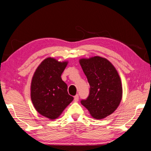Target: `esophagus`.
<instances>
[{"label": "esophagus", "instance_id": "esophagus-1", "mask_svg": "<svg viewBox=\"0 0 151 151\" xmlns=\"http://www.w3.org/2000/svg\"><path fill=\"white\" fill-rule=\"evenodd\" d=\"M74 100H75V101L77 102L78 101V95H76L75 97H74Z\"/></svg>", "mask_w": 151, "mask_h": 151}]
</instances>
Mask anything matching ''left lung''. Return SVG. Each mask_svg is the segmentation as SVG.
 <instances>
[{
	"mask_svg": "<svg viewBox=\"0 0 151 151\" xmlns=\"http://www.w3.org/2000/svg\"><path fill=\"white\" fill-rule=\"evenodd\" d=\"M79 63L90 85L89 95L81 104L92 118L101 119L116 111L122 98V85L114 66L105 58H81Z\"/></svg>",
	"mask_w": 151,
	"mask_h": 151,
	"instance_id": "1",
	"label": "left lung"
}]
</instances>
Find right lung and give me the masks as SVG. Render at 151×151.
<instances>
[{"label":"right lung","instance_id":"1","mask_svg":"<svg viewBox=\"0 0 151 151\" xmlns=\"http://www.w3.org/2000/svg\"><path fill=\"white\" fill-rule=\"evenodd\" d=\"M67 64L68 61L60 62L49 57L38 66L32 77L31 99L33 106L50 119L58 118L74 99L61 78Z\"/></svg>","mask_w":151,"mask_h":151}]
</instances>
